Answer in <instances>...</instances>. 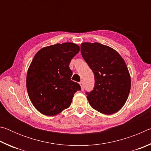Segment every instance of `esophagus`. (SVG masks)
<instances>
[{
	"label": "esophagus",
	"mask_w": 151,
	"mask_h": 151,
	"mask_svg": "<svg viewBox=\"0 0 151 151\" xmlns=\"http://www.w3.org/2000/svg\"><path fill=\"white\" fill-rule=\"evenodd\" d=\"M79 85H81V90H84V87H85V86H84V83L83 81H81L80 83H79Z\"/></svg>",
	"instance_id": "34e87169"
}]
</instances>
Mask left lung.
Masks as SVG:
<instances>
[{"label":"left lung","mask_w":151,"mask_h":151,"mask_svg":"<svg viewBox=\"0 0 151 151\" xmlns=\"http://www.w3.org/2000/svg\"><path fill=\"white\" fill-rule=\"evenodd\" d=\"M81 55L94 75L93 90L86 93L92 108L105 114L118 112L131 90V76L119 53L99 42H83Z\"/></svg>","instance_id":"obj_1"}]
</instances>
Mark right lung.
I'll list each match as a JSON object with an SVG mask.
<instances>
[{
  "instance_id": "right-lung-1",
  "label": "right lung",
  "mask_w": 151,
  "mask_h": 151,
  "mask_svg": "<svg viewBox=\"0 0 151 151\" xmlns=\"http://www.w3.org/2000/svg\"><path fill=\"white\" fill-rule=\"evenodd\" d=\"M80 50L75 43L65 42L42 48L29 67L27 89L35 109L45 115L55 116L68 108L74 94L81 90L70 80L71 59Z\"/></svg>"
}]
</instances>
